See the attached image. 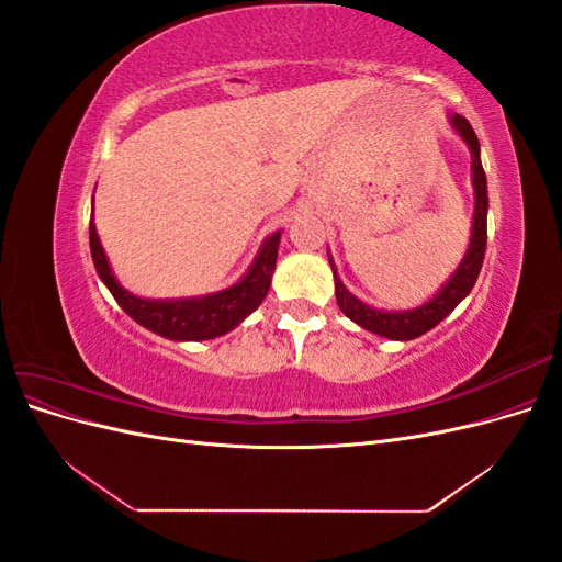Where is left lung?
Wrapping results in <instances>:
<instances>
[{
    "label": "left lung",
    "instance_id": "1",
    "mask_svg": "<svg viewBox=\"0 0 562 562\" xmlns=\"http://www.w3.org/2000/svg\"><path fill=\"white\" fill-rule=\"evenodd\" d=\"M452 126L462 133V138L467 140L471 149V168H473V190H475V213H473V229H471V244L464 255L462 265L457 267L452 279L440 288V293L422 304L417 310L411 312H380V310H370L361 300H356L345 283L337 279L335 274V297L339 310H342L351 321L359 323L361 328L389 337V339H415L424 335L427 330L436 328L440 321H443L459 302H462L479 279L483 258H485V244H487V180L485 171L481 164V147L479 138H475V131L462 114L452 116ZM333 265V260H330ZM335 271V265H333Z\"/></svg>",
    "mask_w": 562,
    "mask_h": 562
}]
</instances>
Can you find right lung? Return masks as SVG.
Here are the masks:
<instances>
[{"label":"right lung","mask_w":562,"mask_h":562,"mask_svg":"<svg viewBox=\"0 0 562 562\" xmlns=\"http://www.w3.org/2000/svg\"><path fill=\"white\" fill-rule=\"evenodd\" d=\"M279 236L281 232L271 234L262 244L258 258H255L248 274L227 291L215 293L209 297L196 300H140L126 293L122 285L116 283L112 269L108 265L105 250L98 241V232L91 220L89 225V239H91V255L98 277L110 288L114 300L133 321H138L147 330L164 335L168 339H211L217 335H225L234 326L260 307L265 300L271 274L277 267V252H279Z\"/></svg>","instance_id":"1"}]
</instances>
